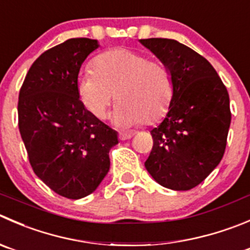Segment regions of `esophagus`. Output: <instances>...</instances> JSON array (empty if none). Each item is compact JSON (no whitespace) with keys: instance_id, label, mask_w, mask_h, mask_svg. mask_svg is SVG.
<instances>
[{"instance_id":"obj_1","label":"esophagus","mask_w":250,"mask_h":250,"mask_svg":"<svg viewBox=\"0 0 250 250\" xmlns=\"http://www.w3.org/2000/svg\"><path fill=\"white\" fill-rule=\"evenodd\" d=\"M132 137H133L132 133H120V135H118L120 140H128Z\"/></svg>"}]
</instances>
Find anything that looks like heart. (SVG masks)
<instances>
[{
	"label": "heart",
	"instance_id": "b5f03b06",
	"mask_svg": "<svg viewBox=\"0 0 250 250\" xmlns=\"http://www.w3.org/2000/svg\"><path fill=\"white\" fill-rule=\"evenodd\" d=\"M78 95L98 120L107 116L113 95L118 101L112 121L118 127L152 123L168 110L173 78L166 63L129 48H115L94 61V71L79 74Z\"/></svg>",
	"mask_w": 250,
	"mask_h": 250
}]
</instances>
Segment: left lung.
Here are the masks:
<instances>
[{
  "instance_id": "1",
  "label": "left lung",
  "mask_w": 250,
  "mask_h": 250,
  "mask_svg": "<svg viewBox=\"0 0 250 250\" xmlns=\"http://www.w3.org/2000/svg\"><path fill=\"white\" fill-rule=\"evenodd\" d=\"M173 78V98L165 120L151 130L145 168L173 190H189L220 164L227 144L229 96L207 58L172 39H142Z\"/></svg>"
}]
</instances>
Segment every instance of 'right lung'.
Instances as JSON below:
<instances>
[{
    "label": "right lung",
    "mask_w": 250,
    "mask_h": 250,
    "mask_svg": "<svg viewBox=\"0 0 250 250\" xmlns=\"http://www.w3.org/2000/svg\"><path fill=\"white\" fill-rule=\"evenodd\" d=\"M98 40L69 39L31 64L18 100V125L36 176L57 194H91L110 169L117 132L94 117L78 95V74Z\"/></svg>",
    "instance_id": "1"
}]
</instances>
